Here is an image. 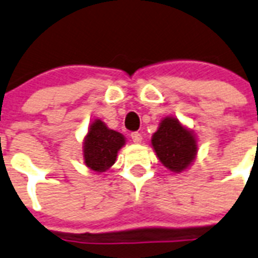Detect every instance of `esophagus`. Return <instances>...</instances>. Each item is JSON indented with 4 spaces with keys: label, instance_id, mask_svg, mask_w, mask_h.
Returning a JSON list of instances; mask_svg holds the SVG:
<instances>
[{
    "label": "esophagus",
    "instance_id": "esophagus-1",
    "mask_svg": "<svg viewBox=\"0 0 258 258\" xmlns=\"http://www.w3.org/2000/svg\"><path fill=\"white\" fill-rule=\"evenodd\" d=\"M131 139H132V142L135 143V144H140V143L143 142L142 134H139V132H132Z\"/></svg>",
    "mask_w": 258,
    "mask_h": 258
}]
</instances>
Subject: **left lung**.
I'll use <instances>...</instances> for the list:
<instances>
[{"label":"left lung","mask_w":258,"mask_h":258,"mask_svg":"<svg viewBox=\"0 0 258 258\" xmlns=\"http://www.w3.org/2000/svg\"><path fill=\"white\" fill-rule=\"evenodd\" d=\"M152 148L163 166L172 172L189 169L199 151L194 131L172 115L162 118L152 136Z\"/></svg>","instance_id":"1"}]
</instances>
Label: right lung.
<instances>
[{
    "label": "right lung",
    "mask_w": 258,
    "mask_h": 258,
    "mask_svg": "<svg viewBox=\"0 0 258 258\" xmlns=\"http://www.w3.org/2000/svg\"><path fill=\"white\" fill-rule=\"evenodd\" d=\"M126 144V138L110 130L101 119H93L83 140V160L92 171L101 174L115 163L118 152Z\"/></svg>",
    "instance_id": "obj_1"
}]
</instances>
